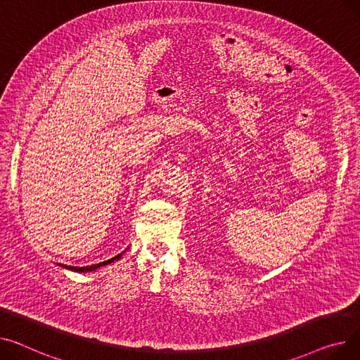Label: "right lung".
Returning <instances> with one entry per match:
<instances>
[{"mask_svg": "<svg viewBox=\"0 0 360 360\" xmlns=\"http://www.w3.org/2000/svg\"><path fill=\"white\" fill-rule=\"evenodd\" d=\"M123 253H124V252H123ZM123 253H120V255L114 256L112 259H108V260H105V262H101V263H97V265H91V266H82V268H78V266H68V265H59V266H63V268H66V269H69V271H74V272H91V271L98 269V268H101V266H104V265H108V263H111V262H114V260H118L120 257H122Z\"/></svg>", "mask_w": 360, "mask_h": 360, "instance_id": "1", "label": "right lung"}]
</instances>
